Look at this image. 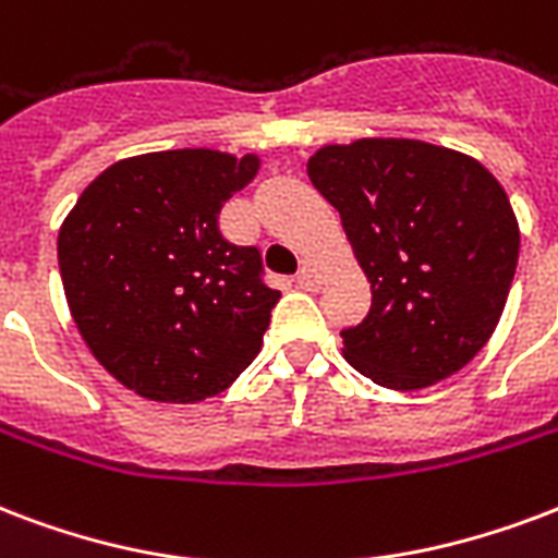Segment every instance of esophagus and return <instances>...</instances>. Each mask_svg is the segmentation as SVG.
I'll use <instances>...</instances> for the list:
<instances>
[{
	"instance_id": "esophagus-1",
	"label": "esophagus",
	"mask_w": 558,
	"mask_h": 558,
	"mask_svg": "<svg viewBox=\"0 0 558 558\" xmlns=\"http://www.w3.org/2000/svg\"><path fill=\"white\" fill-rule=\"evenodd\" d=\"M295 280H298V287H301V289H310V292H316V289L322 287V269H318L316 263L307 260L304 266H301V269H298Z\"/></svg>"
}]
</instances>
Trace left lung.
Instances as JSON below:
<instances>
[{"instance_id":"1","label":"left lung","mask_w":558,"mask_h":558,"mask_svg":"<svg viewBox=\"0 0 558 558\" xmlns=\"http://www.w3.org/2000/svg\"><path fill=\"white\" fill-rule=\"evenodd\" d=\"M307 175L372 283L368 316L342 330L348 363L395 392L465 368L515 278L521 231L500 181L462 151L401 137L318 148Z\"/></svg>"}]
</instances>
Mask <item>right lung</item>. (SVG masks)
Returning <instances> with one entry per match:
<instances>
[{"instance_id":"right-lung-1","label":"right lung","mask_w":558,"mask_h":558,"mask_svg":"<svg viewBox=\"0 0 558 558\" xmlns=\"http://www.w3.org/2000/svg\"><path fill=\"white\" fill-rule=\"evenodd\" d=\"M260 157L175 148L125 157L63 219L58 266L81 339L140 398L198 403L254 356L280 292L260 251L219 231Z\"/></svg>"}]
</instances>
